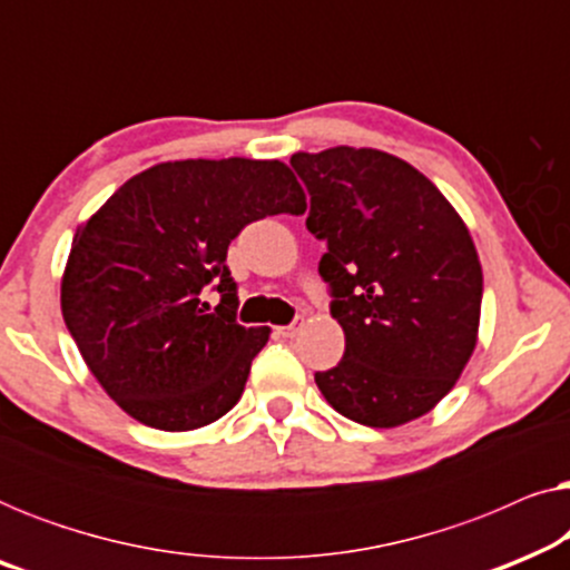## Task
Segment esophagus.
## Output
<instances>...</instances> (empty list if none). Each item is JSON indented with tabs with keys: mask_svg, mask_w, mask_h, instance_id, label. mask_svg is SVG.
Segmentation results:
<instances>
[{
	"mask_svg": "<svg viewBox=\"0 0 570 570\" xmlns=\"http://www.w3.org/2000/svg\"><path fill=\"white\" fill-rule=\"evenodd\" d=\"M301 326H303V318H295V322H291L287 326H279V334H283V337H295V334L301 332Z\"/></svg>",
	"mask_w": 570,
	"mask_h": 570,
	"instance_id": "34e87169",
	"label": "esophagus"
}]
</instances>
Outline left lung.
<instances>
[{
    "label": "left lung",
    "instance_id": "left-lung-1",
    "mask_svg": "<svg viewBox=\"0 0 570 570\" xmlns=\"http://www.w3.org/2000/svg\"><path fill=\"white\" fill-rule=\"evenodd\" d=\"M311 194L306 228L326 240L318 275L345 355L316 373L340 415L396 428L431 412L478 345L482 267L431 178L373 147L295 153Z\"/></svg>",
    "mask_w": 570,
    "mask_h": 570
}]
</instances>
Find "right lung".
Here are the masks:
<instances>
[{
    "mask_svg": "<svg viewBox=\"0 0 570 570\" xmlns=\"http://www.w3.org/2000/svg\"><path fill=\"white\" fill-rule=\"evenodd\" d=\"M303 215L279 160H174L131 176L75 233L61 314L119 407L158 431L220 420L244 394L269 326L236 322L230 240L267 215ZM222 293L209 309L204 287Z\"/></svg>",
    "mask_w": 570,
    "mask_h": 570,
    "instance_id": "obj_1",
    "label": "right lung"
}]
</instances>
